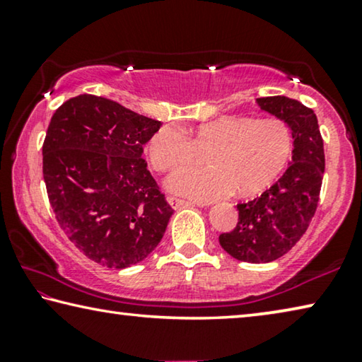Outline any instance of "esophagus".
Segmentation results:
<instances>
[{
    "label": "esophagus",
    "mask_w": 362,
    "mask_h": 362,
    "mask_svg": "<svg viewBox=\"0 0 362 362\" xmlns=\"http://www.w3.org/2000/svg\"><path fill=\"white\" fill-rule=\"evenodd\" d=\"M167 202L174 209H180V208H185V206H193L192 202H187V199H182V198H175V197H169L167 198Z\"/></svg>",
    "instance_id": "obj_1"
}]
</instances>
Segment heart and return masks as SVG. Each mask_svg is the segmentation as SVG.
Masks as SVG:
<instances>
[{
	"mask_svg": "<svg viewBox=\"0 0 362 362\" xmlns=\"http://www.w3.org/2000/svg\"><path fill=\"white\" fill-rule=\"evenodd\" d=\"M204 153V167L172 174L167 187L179 195L213 202L234 190L253 195L281 174L293 153V132L278 117L224 115L206 122L187 136L165 125L149 139L148 154L156 170L190 165Z\"/></svg>",
	"mask_w": 362,
	"mask_h": 362,
	"instance_id": "obj_1",
	"label": "heart"
}]
</instances>
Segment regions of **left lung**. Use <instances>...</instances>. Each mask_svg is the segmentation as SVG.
<instances>
[{"label": "left lung", "mask_w": 362, "mask_h": 362, "mask_svg": "<svg viewBox=\"0 0 362 362\" xmlns=\"http://www.w3.org/2000/svg\"><path fill=\"white\" fill-rule=\"evenodd\" d=\"M257 104L289 125L293 159L267 192L237 204V226L219 235V244L239 262L268 263L293 249L309 228L319 203L325 154L314 110L284 95L260 97Z\"/></svg>", "instance_id": "1"}]
</instances>
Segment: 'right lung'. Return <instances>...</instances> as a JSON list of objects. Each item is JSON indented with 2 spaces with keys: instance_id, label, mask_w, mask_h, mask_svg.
<instances>
[{
  "instance_id": "add662e5",
  "label": "right lung",
  "mask_w": 362,
  "mask_h": 362,
  "mask_svg": "<svg viewBox=\"0 0 362 362\" xmlns=\"http://www.w3.org/2000/svg\"><path fill=\"white\" fill-rule=\"evenodd\" d=\"M160 125L93 94L53 113L42 148L48 199L68 239L102 267L143 262L174 213L141 158Z\"/></svg>"
}]
</instances>
